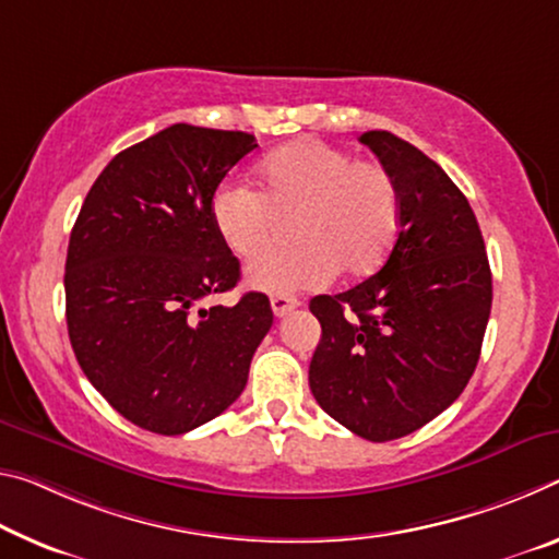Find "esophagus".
<instances>
[{"label":"esophagus","instance_id":"1","mask_svg":"<svg viewBox=\"0 0 559 559\" xmlns=\"http://www.w3.org/2000/svg\"><path fill=\"white\" fill-rule=\"evenodd\" d=\"M271 308H273V316L283 318V316H288L290 311H294V308H298V298H294V296H273Z\"/></svg>","mask_w":559,"mask_h":559}]
</instances>
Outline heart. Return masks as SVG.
I'll list each match as a JSON object with an SVG mask.
<instances>
[{"mask_svg":"<svg viewBox=\"0 0 559 559\" xmlns=\"http://www.w3.org/2000/svg\"><path fill=\"white\" fill-rule=\"evenodd\" d=\"M214 224L238 259H253L290 218L296 246L255 259L246 283L263 294L318 290L338 278L376 271L401 228V191L378 162H356L345 148L298 139L255 168V189L226 183L214 197Z\"/></svg>","mask_w":559,"mask_h":559,"instance_id":"heart-1","label":"heart"}]
</instances>
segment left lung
Here are the masks:
<instances>
[{"label": "left lung", "instance_id": "1", "mask_svg": "<svg viewBox=\"0 0 559 559\" xmlns=\"http://www.w3.org/2000/svg\"><path fill=\"white\" fill-rule=\"evenodd\" d=\"M401 191V228L376 276L316 296L308 383L333 420L370 442L411 436L457 401L477 366L492 273L471 203L391 131L360 136Z\"/></svg>", "mask_w": 559, "mask_h": 559}]
</instances>
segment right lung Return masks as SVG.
I'll return each mask as SVG.
<instances>
[{
    "label": "right lung",
    "mask_w": 559,
    "mask_h": 559,
    "mask_svg": "<svg viewBox=\"0 0 559 559\" xmlns=\"http://www.w3.org/2000/svg\"><path fill=\"white\" fill-rule=\"evenodd\" d=\"M255 146L246 131L174 123L106 164L69 236L67 328L79 366L114 411L158 436L224 413L273 325L255 290L236 306H201L241 278L211 206Z\"/></svg>",
    "instance_id": "obj_1"
}]
</instances>
